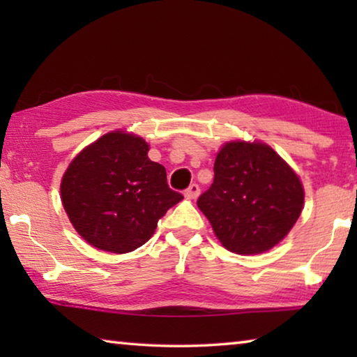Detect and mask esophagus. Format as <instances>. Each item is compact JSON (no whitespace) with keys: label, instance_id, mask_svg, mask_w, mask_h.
Segmentation results:
<instances>
[{"label":"esophagus","instance_id":"1","mask_svg":"<svg viewBox=\"0 0 357 357\" xmlns=\"http://www.w3.org/2000/svg\"><path fill=\"white\" fill-rule=\"evenodd\" d=\"M184 195H185L187 198H190V200H195V198H197L198 195H200V185L195 184V183L190 184V185L185 189Z\"/></svg>","mask_w":357,"mask_h":357}]
</instances>
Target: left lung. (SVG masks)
Segmentation results:
<instances>
[{"label":"left lung","instance_id":"left-lung-1","mask_svg":"<svg viewBox=\"0 0 357 357\" xmlns=\"http://www.w3.org/2000/svg\"><path fill=\"white\" fill-rule=\"evenodd\" d=\"M228 250L273 249L301 215L304 189L296 173L263 143H227L215 157L214 183L197 200Z\"/></svg>","mask_w":357,"mask_h":357}]
</instances>
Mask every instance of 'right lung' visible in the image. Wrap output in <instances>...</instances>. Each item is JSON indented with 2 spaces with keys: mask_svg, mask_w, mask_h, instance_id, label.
<instances>
[{
  "mask_svg": "<svg viewBox=\"0 0 357 357\" xmlns=\"http://www.w3.org/2000/svg\"><path fill=\"white\" fill-rule=\"evenodd\" d=\"M148 143L116 130L70 162L61 200L80 236L100 250L128 253L153 236L157 222L183 200L164 165L149 160Z\"/></svg>",
  "mask_w": 357,
  "mask_h": 357,
  "instance_id": "add662e5",
  "label": "right lung"
}]
</instances>
